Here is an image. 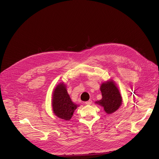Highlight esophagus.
Returning <instances> with one entry per match:
<instances>
[{
  "label": "esophagus",
  "instance_id": "34e87169",
  "mask_svg": "<svg viewBox=\"0 0 159 159\" xmlns=\"http://www.w3.org/2000/svg\"><path fill=\"white\" fill-rule=\"evenodd\" d=\"M85 104H87V105H90L92 104V100H89V101H86L85 102Z\"/></svg>",
  "mask_w": 159,
  "mask_h": 159
}]
</instances>
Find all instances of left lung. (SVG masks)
<instances>
[{
	"instance_id": "left-lung-1",
	"label": "left lung",
	"mask_w": 159,
	"mask_h": 159,
	"mask_svg": "<svg viewBox=\"0 0 159 159\" xmlns=\"http://www.w3.org/2000/svg\"><path fill=\"white\" fill-rule=\"evenodd\" d=\"M100 90L102 99L96 101L95 103L103 107L107 114L111 115L120 108L123 102L119 89L116 83L110 79L102 83Z\"/></svg>"
}]
</instances>
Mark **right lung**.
<instances>
[{
    "mask_svg": "<svg viewBox=\"0 0 159 159\" xmlns=\"http://www.w3.org/2000/svg\"><path fill=\"white\" fill-rule=\"evenodd\" d=\"M52 106L54 114L58 118L66 121H69L72 118L75 110L79 106L72 102L63 82L59 83L54 89Z\"/></svg>",
    "mask_w": 159,
    "mask_h": 159,
    "instance_id": "1",
    "label": "right lung"
}]
</instances>
